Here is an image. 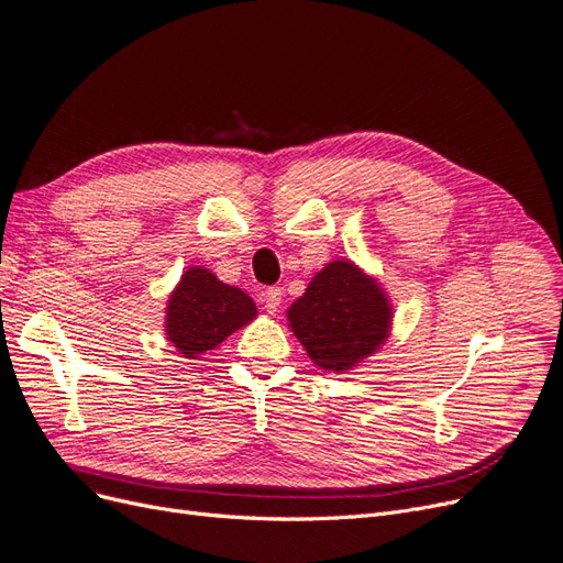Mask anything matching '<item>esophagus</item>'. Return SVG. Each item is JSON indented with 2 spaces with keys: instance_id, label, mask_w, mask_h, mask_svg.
Segmentation results:
<instances>
[{
  "instance_id": "34e87169",
  "label": "esophagus",
  "mask_w": 563,
  "mask_h": 563,
  "mask_svg": "<svg viewBox=\"0 0 563 563\" xmlns=\"http://www.w3.org/2000/svg\"><path fill=\"white\" fill-rule=\"evenodd\" d=\"M280 301H283V289L268 287L264 292V308L268 310V313H276V310L280 308Z\"/></svg>"
}]
</instances>
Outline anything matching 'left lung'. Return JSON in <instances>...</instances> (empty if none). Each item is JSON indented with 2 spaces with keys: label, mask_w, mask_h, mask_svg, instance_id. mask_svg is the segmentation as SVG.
Wrapping results in <instances>:
<instances>
[{
  "label": "left lung",
  "mask_w": 563,
  "mask_h": 563,
  "mask_svg": "<svg viewBox=\"0 0 563 563\" xmlns=\"http://www.w3.org/2000/svg\"><path fill=\"white\" fill-rule=\"evenodd\" d=\"M308 357L327 371H347L385 343L391 308L378 283L350 262H331L287 310Z\"/></svg>",
  "instance_id": "8db88e82"
}]
</instances>
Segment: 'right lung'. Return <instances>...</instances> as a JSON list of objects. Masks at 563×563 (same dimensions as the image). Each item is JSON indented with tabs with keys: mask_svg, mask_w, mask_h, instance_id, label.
<instances>
[{
	"mask_svg": "<svg viewBox=\"0 0 563 563\" xmlns=\"http://www.w3.org/2000/svg\"><path fill=\"white\" fill-rule=\"evenodd\" d=\"M257 316V308L239 287L218 280L195 266L183 274L166 306V336L183 357H199Z\"/></svg>",
	"mask_w": 563,
	"mask_h": 563,
	"instance_id": "obj_1",
	"label": "right lung"
}]
</instances>
